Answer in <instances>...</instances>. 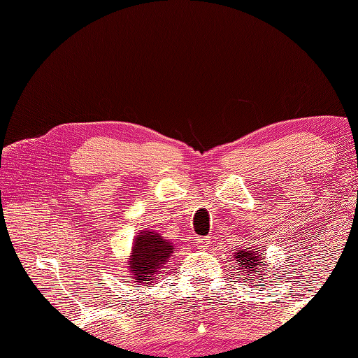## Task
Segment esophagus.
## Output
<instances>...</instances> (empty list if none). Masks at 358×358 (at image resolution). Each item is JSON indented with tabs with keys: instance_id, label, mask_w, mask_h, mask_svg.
Returning a JSON list of instances; mask_svg holds the SVG:
<instances>
[{
	"instance_id": "esophagus-1",
	"label": "esophagus",
	"mask_w": 358,
	"mask_h": 358,
	"mask_svg": "<svg viewBox=\"0 0 358 358\" xmlns=\"http://www.w3.org/2000/svg\"><path fill=\"white\" fill-rule=\"evenodd\" d=\"M195 246L200 250H206L210 246V238L209 237H195Z\"/></svg>"
}]
</instances>
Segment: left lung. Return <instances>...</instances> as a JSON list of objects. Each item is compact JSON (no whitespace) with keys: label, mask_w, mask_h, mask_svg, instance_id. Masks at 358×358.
Returning <instances> with one entry per match:
<instances>
[{"label":"left lung","mask_w":358,"mask_h":358,"mask_svg":"<svg viewBox=\"0 0 358 358\" xmlns=\"http://www.w3.org/2000/svg\"><path fill=\"white\" fill-rule=\"evenodd\" d=\"M234 260L237 262L238 269H241L238 272V275H241L243 278L254 281L257 277L266 275L264 266H268V264H263L264 252L260 254V248H255V249L249 248V246L243 248L234 255ZM260 280H263V278H260Z\"/></svg>","instance_id":"left-lung-1"}]
</instances>
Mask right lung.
Instances as JSON below:
<instances>
[{
  "label": "right lung",
  "mask_w": 358,
  "mask_h": 358,
  "mask_svg": "<svg viewBox=\"0 0 358 358\" xmlns=\"http://www.w3.org/2000/svg\"><path fill=\"white\" fill-rule=\"evenodd\" d=\"M173 245L154 231H143L134 238L129 271L138 285H150L158 280L164 263L169 262Z\"/></svg>",
  "instance_id": "right-lung-1"
}]
</instances>
